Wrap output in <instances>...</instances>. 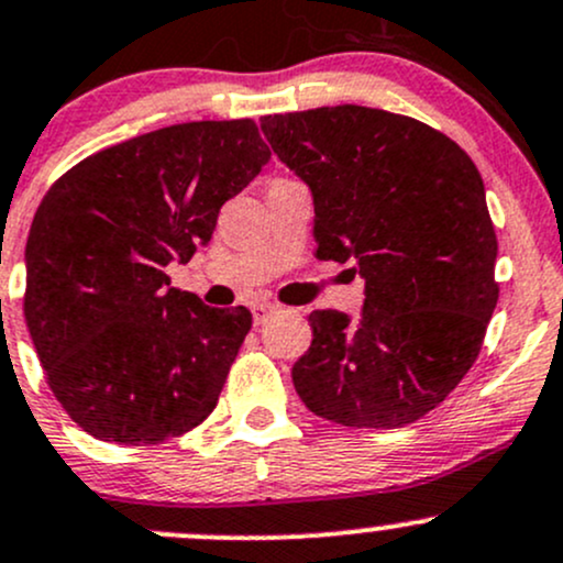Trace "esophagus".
<instances>
[{"label": "esophagus", "instance_id": "34e87169", "mask_svg": "<svg viewBox=\"0 0 563 563\" xmlns=\"http://www.w3.org/2000/svg\"><path fill=\"white\" fill-rule=\"evenodd\" d=\"M275 310H277L275 305H264V301H262V305H253V307H251V312H253V323H256V325L267 323V318H269V314L275 312Z\"/></svg>", "mask_w": 563, "mask_h": 563}]
</instances>
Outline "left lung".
<instances>
[{
  "label": "left lung",
  "instance_id": "left-lung-1",
  "mask_svg": "<svg viewBox=\"0 0 563 563\" xmlns=\"http://www.w3.org/2000/svg\"><path fill=\"white\" fill-rule=\"evenodd\" d=\"M314 200L318 258L355 262L357 323L310 314L294 387L347 428H404L471 372L497 307V234L481 173L435 128L385 109L320 107L262 120Z\"/></svg>",
  "mask_w": 563,
  "mask_h": 563
}]
</instances>
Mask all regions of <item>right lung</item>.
<instances>
[{"mask_svg":"<svg viewBox=\"0 0 563 563\" xmlns=\"http://www.w3.org/2000/svg\"><path fill=\"white\" fill-rule=\"evenodd\" d=\"M267 159L253 120L184 122L90 154L42 197L23 314L53 395L92 438L163 443L216 409L251 312L206 307L165 267L211 243Z\"/></svg>","mask_w":563,"mask_h":563,"instance_id":"obj_1","label":"right lung"}]
</instances>
